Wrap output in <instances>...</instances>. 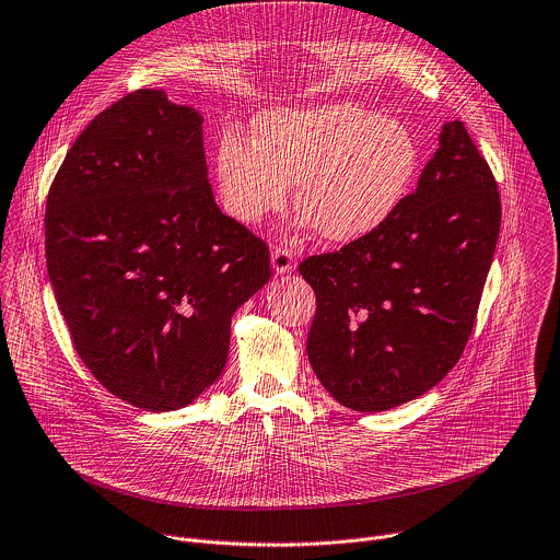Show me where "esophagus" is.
Here are the masks:
<instances>
[{"label": "esophagus", "instance_id": "34e87169", "mask_svg": "<svg viewBox=\"0 0 560 560\" xmlns=\"http://www.w3.org/2000/svg\"><path fill=\"white\" fill-rule=\"evenodd\" d=\"M292 266H294L292 250L285 248V246H275L272 248V268L283 275V272H290Z\"/></svg>", "mask_w": 560, "mask_h": 560}]
</instances>
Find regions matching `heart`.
<instances>
[{"instance_id": "b5f03b06", "label": "heart", "mask_w": 560, "mask_h": 560, "mask_svg": "<svg viewBox=\"0 0 560 560\" xmlns=\"http://www.w3.org/2000/svg\"><path fill=\"white\" fill-rule=\"evenodd\" d=\"M417 170L410 130L355 102L277 108L253 124V141L226 132L215 148L224 211L259 224L290 202L325 242L349 244L380 229Z\"/></svg>"}]
</instances>
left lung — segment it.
Returning <instances> with one entry per match:
<instances>
[{
	"label": "left lung",
	"mask_w": 560,
	"mask_h": 560,
	"mask_svg": "<svg viewBox=\"0 0 560 560\" xmlns=\"http://www.w3.org/2000/svg\"><path fill=\"white\" fill-rule=\"evenodd\" d=\"M502 224L498 180L463 121H447L419 187L373 233L312 255V369L355 412H382L434 388L476 325Z\"/></svg>",
	"instance_id": "1"
}]
</instances>
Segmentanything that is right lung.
<instances>
[{
    "instance_id": "1",
    "label": "right lung",
    "mask_w": 560,
    "mask_h": 560,
    "mask_svg": "<svg viewBox=\"0 0 560 560\" xmlns=\"http://www.w3.org/2000/svg\"><path fill=\"white\" fill-rule=\"evenodd\" d=\"M202 117L137 89L71 143L45 202V261L71 345L115 397L189 406L222 373L231 316L270 279V248L224 215Z\"/></svg>"
}]
</instances>
